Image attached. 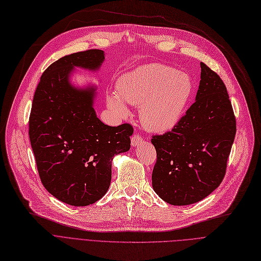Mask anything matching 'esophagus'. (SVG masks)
I'll use <instances>...</instances> for the list:
<instances>
[{
    "instance_id": "1",
    "label": "esophagus",
    "mask_w": 261,
    "mask_h": 261,
    "mask_svg": "<svg viewBox=\"0 0 261 261\" xmlns=\"http://www.w3.org/2000/svg\"><path fill=\"white\" fill-rule=\"evenodd\" d=\"M142 141H143L142 137H141L140 135H138V134L134 135L133 137H132V139H130V143H132V146H133V147L139 146V145L142 143Z\"/></svg>"
}]
</instances>
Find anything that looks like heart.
Instances as JSON below:
<instances>
[{
  "label": "heart",
  "mask_w": 261,
  "mask_h": 261,
  "mask_svg": "<svg viewBox=\"0 0 261 261\" xmlns=\"http://www.w3.org/2000/svg\"><path fill=\"white\" fill-rule=\"evenodd\" d=\"M195 92L188 73L160 64H150L124 73L117 81V91L106 96L108 108L120 117L128 116L127 103L140 105V119L152 132L174 128L185 116Z\"/></svg>",
  "instance_id": "1"
}]
</instances>
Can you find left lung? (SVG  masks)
<instances>
[{"label": "left lung", "instance_id": "8db88e82", "mask_svg": "<svg viewBox=\"0 0 261 261\" xmlns=\"http://www.w3.org/2000/svg\"><path fill=\"white\" fill-rule=\"evenodd\" d=\"M201 70L195 102L174 128L152 139L157 153L153 189L174 206L200 202L219 187L236 136L224 83L203 63Z\"/></svg>", "mask_w": 261, "mask_h": 261}]
</instances>
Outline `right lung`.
I'll use <instances>...</instances> for the list:
<instances>
[{"label":"right lung","instance_id":"right-lung-1","mask_svg":"<svg viewBox=\"0 0 261 261\" xmlns=\"http://www.w3.org/2000/svg\"><path fill=\"white\" fill-rule=\"evenodd\" d=\"M102 49L61 57L42 74L30 117V140L44 188L71 206H88L107 192L113 158L130 148L129 124L109 126L97 118L96 85H76V69L97 72Z\"/></svg>","mask_w":261,"mask_h":261}]
</instances>
